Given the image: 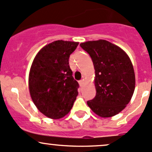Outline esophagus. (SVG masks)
I'll return each mask as SVG.
<instances>
[{
	"mask_svg": "<svg viewBox=\"0 0 152 152\" xmlns=\"http://www.w3.org/2000/svg\"><path fill=\"white\" fill-rule=\"evenodd\" d=\"M84 82H85V80H84V79L81 80L79 81V84L81 86H82L84 84Z\"/></svg>",
	"mask_w": 152,
	"mask_h": 152,
	"instance_id": "34e87169",
	"label": "esophagus"
}]
</instances>
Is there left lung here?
<instances>
[{
  "label": "left lung",
  "instance_id": "left-lung-1",
  "mask_svg": "<svg viewBox=\"0 0 152 152\" xmlns=\"http://www.w3.org/2000/svg\"><path fill=\"white\" fill-rule=\"evenodd\" d=\"M90 55L95 69L96 96L87 104L94 113L109 118L119 113L130 102L135 88L132 63L124 50L104 39L80 43Z\"/></svg>",
  "mask_w": 152,
  "mask_h": 152
}]
</instances>
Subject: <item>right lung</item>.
Listing matches in <instances>:
<instances>
[{
    "instance_id": "right-lung-1",
    "label": "right lung",
    "mask_w": 152,
    "mask_h": 152,
    "mask_svg": "<svg viewBox=\"0 0 152 152\" xmlns=\"http://www.w3.org/2000/svg\"><path fill=\"white\" fill-rule=\"evenodd\" d=\"M79 42L58 40L37 53L28 76L31 97L39 110L52 119L69 113L78 95L79 84L72 77L69 58Z\"/></svg>"
}]
</instances>
